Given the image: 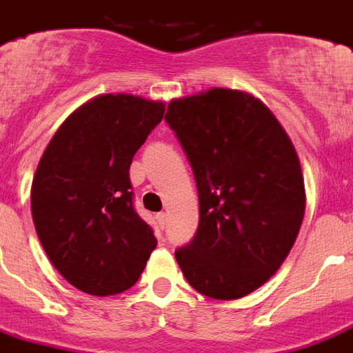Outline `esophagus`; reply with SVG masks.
Here are the masks:
<instances>
[{"instance_id":"1","label":"esophagus","mask_w":353,"mask_h":353,"mask_svg":"<svg viewBox=\"0 0 353 353\" xmlns=\"http://www.w3.org/2000/svg\"><path fill=\"white\" fill-rule=\"evenodd\" d=\"M157 221L158 225H160V228H165V225H168V214H163V212L157 214Z\"/></svg>"}]
</instances>
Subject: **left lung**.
I'll use <instances>...</instances> for the list:
<instances>
[{"label": "left lung", "instance_id": "left-lung-1", "mask_svg": "<svg viewBox=\"0 0 353 353\" xmlns=\"http://www.w3.org/2000/svg\"><path fill=\"white\" fill-rule=\"evenodd\" d=\"M165 123L193 169L199 228L174 258L190 285L217 300L263 285L304 219L299 157L272 112L236 90L169 103Z\"/></svg>", "mask_w": 353, "mask_h": 353}]
</instances>
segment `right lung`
Returning <instances> with one entry per match:
<instances>
[{"instance_id": "1", "label": "right lung", "mask_w": 353, "mask_h": 353, "mask_svg": "<svg viewBox=\"0 0 353 353\" xmlns=\"http://www.w3.org/2000/svg\"><path fill=\"white\" fill-rule=\"evenodd\" d=\"M163 105L101 95L68 117L40 158L31 210L38 239L73 288L95 296L130 289L157 248L134 210L128 169Z\"/></svg>"}]
</instances>
